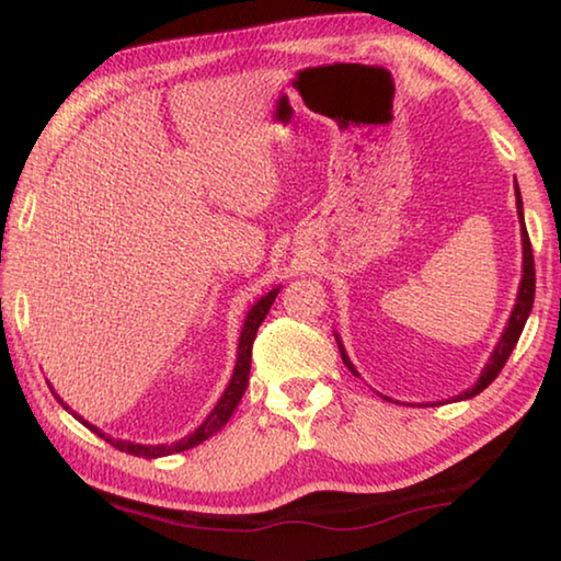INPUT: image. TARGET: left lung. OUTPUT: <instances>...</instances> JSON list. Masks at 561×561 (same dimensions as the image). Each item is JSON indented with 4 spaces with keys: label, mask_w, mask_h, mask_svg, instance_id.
<instances>
[{
    "label": "left lung",
    "mask_w": 561,
    "mask_h": 561,
    "mask_svg": "<svg viewBox=\"0 0 561 561\" xmlns=\"http://www.w3.org/2000/svg\"><path fill=\"white\" fill-rule=\"evenodd\" d=\"M516 208H519V218H522V243H524V275H522V286H519V298H516V306L512 310V318H510V325H506V331L502 335V341H499V346L491 353L486 368L481 370L479 381L473 389L463 391L461 396H456V399H471V396H477L486 389V386L494 381V378L502 374V368L506 360H510L512 351L516 346V341H519V335L524 331V323H527V318L531 313V306H534V288H537V273H534V253H531V240H529V232L527 226H524V213H522V197H519V187H516ZM341 348V358L343 364H346L353 374H356V368L346 356V351L339 343ZM358 376V374H356Z\"/></svg>",
    "instance_id": "1"
}]
</instances>
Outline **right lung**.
Here are the masks:
<instances>
[{"label": "right lung", "mask_w": 561, "mask_h": 561, "mask_svg": "<svg viewBox=\"0 0 561 561\" xmlns=\"http://www.w3.org/2000/svg\"><path fill=\"white\" fill-rule=\"evenodd\" d=\"M275 296H278V288L271 290L268 296L257 300V304L251 308V313H248L245 318V325H243V333H240V343H238V364H236V370H232V378H230V386L226 389V393H222V399L218 401V407H215L210 411V416L203 421L201 428H195L191 436L183 438V442L178 444H158V446H142V444H130V442H115V438L107 436V442L115 446V449L125 451V454H133V456H145V459H158V456H168V454H175V451H185V449H193V446L203 444L205 438H210L213 434H218V431L228 424V419L232 416V411H236V407L240 403V399H243L245 393V386H248V376H251V356H253V341H255V333L257 329H261L263 318L268 316V310L273 306ZM67 409V407H65ZM77 416V413H75ZM80 419V416H77ZM82 421V419H80ZM84 426H88L90 431H94V434H100L98 428H94L92 424H88V421H82ZM102 438H105V434H100Z\"/></svg>", "instance_id": "add662e5"}]
</instances>
